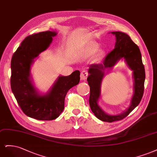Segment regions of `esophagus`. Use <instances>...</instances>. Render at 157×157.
I'll use <instances>...</instances> for the list:
<instances>
[{
    "label": "esophagus",
    "mask_w": 157,
    "mask_h": 157,
    "mask_svg": "<svg viewBox=\"0 0 157 157\" xmlns=\"http://www.w3.org/2000/svg\"><path fill=\"white\" fill-rule=\"evenodd\" d=\"M88 72L87 70H83V71L81 72V75H80V78L82 80H85L87 79V78L88 77Z\"/></svg>",
    "instance_id": "34e87169"
}]
</instances>
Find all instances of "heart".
Segmentation results:
<instances>
[{
  "label": "heart",
  "instance_id": "1",
  "mask_svg": "<svg viewBox=\"0 0 157 157\" xmlns=\"http://www.w3.org/2000/svg\"><path fill=\"white\" fill-rule=\"evenodd\" d=\"M98 49H99V48H98V45L93 44L91 46V48H90L89 52H90V53H94L97 52L98 51Z\"/></svg>",
  "mask_w": 157,
  "mask_h": 157
}]
</instances>
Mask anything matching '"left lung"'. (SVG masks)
<instances>
[{"instance_id": "obj_1", "label": "left lung", "mask_w": 157, "mask_h": 157, "mask_svg": "<svg viewBox=\"0 0 157 157\" xmlns=\"http://www.w3.org/2000/svg\"><path fill=\"white\" fill-rule=\"evenodd\" d=\"M116 37L114 49L104 57L100 64L90 65L87 78L90 87L89 105L92 112L98 119L105 122L112 123L122 120L137 106L142 98L145 78V68L141 59V55L138 46L128 34L124 33L112 32ZM124 58L128 66L133 71L134 94L129 108L124 113L119 115H109L101 109L98 104L100 96V88L105 68L114 66L120 59Z\"/></svg>"}]
</instances>
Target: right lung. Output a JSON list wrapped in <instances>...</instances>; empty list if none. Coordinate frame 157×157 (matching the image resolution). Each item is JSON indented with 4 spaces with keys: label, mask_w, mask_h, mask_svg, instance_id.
<instances>
[{
    "label": "right lung",
    "mask_w": 157,
    "mask_h": 157,
    "mask_svg": "<svg viewBox=\"0 0 157 157\" xmlns=\"http://www.w3.org/2000/svg\"><path fill=\"white\" fill-rule=\"evenodd\" d=\"M56 35V32L49 31L30 35L21 42L11 60L10 83L14 97L23 113L37 120L57 119L64 109L68 90L80 80V72L75 70L68 76H59L49 91L44 95L34 87L30 73L31 65Z\"/></svg>",
    "instance_id": "right-lung-1"
}]
</instances>
